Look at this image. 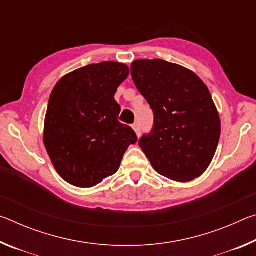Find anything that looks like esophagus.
Wrapping results in <instances>:
<instances>
[{"instance_id": "obj_1", "label": "esophagus", "mask_w": 256, "mask_h": 256, "mask_svg": "<svg viewBox=\"0 0 256 256\" xmlns=\"http://www.w3.org/2000/svg\"><path fill=\"white\" fill-rule=\"evenodd\" d=\"M133 130H134V132H136V136L138 138L141 136V128H140V125H138V123H136V124H133Z\"/></svg>"}]
</instances>
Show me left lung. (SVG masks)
<instances>
[{"mask_svg":"<svg viewBox=\"0 0 256 256\" xmlns=\"http://www.w3.org/2000/svg\"><path fill=\"white\" fill-rule=\"evenodd\" d=\"M134 84L154 110V125L138 141L158 174L186 183L210 166L222 124L211 94L200 76L167 60H136Z\"/></svg>","mask_w":256,"mask_h":256,"instance_id":"obj_1","label":"left lung"}]
</instances>
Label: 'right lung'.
I'll list each match as a JSON object with an SVG mask.
<instances>
[{
    "label": "right lung",
    "mask_w": 256,
    "mask_h": 256,
    "mask_svg": "<svg viewBox=\"0 0 256 256\" xmlns=\"http://www.w3.org/2000/svg\"><path fill=\"white\" fill-rule=\"evenodd\" d=\"M124 63L90 64L60 78L50 94L42 140L56 172L68 184L92 188L118 170L133 130L118 122L115 100L128 76Z\"/></svg>",
    "instance_id": "add662e5"
}]
</instances>
